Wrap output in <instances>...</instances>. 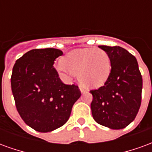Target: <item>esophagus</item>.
Instances as JSON below:
<instances>
[{
  "mask_svg": "<svg viewBox=\"0 0 152 152\" xmlns=\"http://www.w3.org/2000/svg\"><path fill=\"white\" fill-rule=\"evenodd\" d=\"M79 89H80V92H81V93H83L84 91H85V89H84L83 87H81V86H80Z\"/></svg>",
  "mask_w": 152,
  "mask_h": 152,
  "instance_id": "1",
  "label": "esophagus"
}]
</instances>
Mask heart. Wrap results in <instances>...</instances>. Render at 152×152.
I'll use <instances>...</instances> for the list:
<instances>
[{
  "label": "heart",
  "instance_id": "heart-1",
  "mask_svg": "<svg viewBox=\"0 0 152 152\" xmlns=\"http://www.w3.org/2000/svg\"><path fill=\"white\" fill-rule=\"evenodd\" d=\"M108 54L100 49H78L71 51L57 66L64 77L78 75L80 84L87 88H98L108 79L111 72Z\"/></svg>",
  "mask_w": 152,
  "mask_h": 152
}]
</instances>
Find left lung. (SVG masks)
<instances>
[{"label":"left lung","instance_id":"left-lung-1","mask_svg":"<svg viewBox=\"0 0 152 152\" xmlns=\"http://www.w3.org/2000/svg\"><path fill=\"white\" fill-rule=\"evenodd\" d=\"M111 60V73L104 86L91 90V111L98 124L112 129H124L140 108L142 78L136 58L120 46L99 45Z\"/></svg>","mask_w":152,"mask_h":152}]
</instances>
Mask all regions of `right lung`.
<instances>
[{
  "mask_svg": "<svg viewBox=\"0 0 152 152\" xmlns=\"http://www.w3.org/2000/svg\"><path fill=\"white\" fill-rule=\"evenodd\" d=\"M63 52L47 48L31 50L13 67L11 89L17 111L28 126L47 133L68 121L74 103L80 97L75 85H65L53 64Z\"/></svg>",
  "mask_w": 152,
  "mask_h": 152,
  "instance_id": "1",
  "label": "right lung"
}]
</instances>
